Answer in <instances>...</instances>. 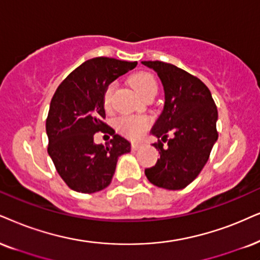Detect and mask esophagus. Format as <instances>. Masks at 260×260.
<instances>
[{"instance_id": "esophagus-1", "label": "esophagus", "mask_w": 260, "mask_h": 260, "mask_svg": "<svg viewBox=\"0 0 260 260\" xmlns=\"http://www.w3.org/2000/svg\"><path fill=\"white\" fill-rule=\"evenodd\" d=\"M141 146V143H132V149L138 150Z\"/></svg>"}]
</instances>
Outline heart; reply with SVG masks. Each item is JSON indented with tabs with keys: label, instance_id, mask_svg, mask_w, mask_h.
<instances>
[{
	"label": "heart",
	"instance_id": "obj_1",
	"mask_svg": "<svg viewBox=\"0 0 260 260\" xmlns=\"http://www.w3.org/2000/svg\"><path fill=\"white\" fill-rule=\"evenodd\" d=\"M129 84L137 93H139L141 97H147L150 94L157 93V81L152 74L147 72H138L129 78ZM116 87V84L111 83L108 85L103 94V103L106 109H110L111 107V98ZM116 129L124 137L129 139H138L143 136L147 128L150 127L151 120L147 116L143 115H123L116 121Z\"/></svg>",
	"mask_w": 260,
	"mask_h": 260
}]
</instances>
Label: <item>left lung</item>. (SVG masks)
<instances>
[{"label": "left lung", "instance_id": "1", "mask_svg": "<svg viewBox=\"0 0 260 260\" xmlns=\"http://www.w3.org/2000/svg\"><path fill=\"white\" fill-rule=\"evenodd\" d=\"M141 63L156 72L166 97L162 114L151 129L158 138L153 146L160 157L145 169V175L157 187L182 189L202 172L217 140V107L208 86L188 72L162 61ZM170 132L174 137L168 140Z\"/></svg>", "mask_w": 260, "mask_h": 260}]
</instances>
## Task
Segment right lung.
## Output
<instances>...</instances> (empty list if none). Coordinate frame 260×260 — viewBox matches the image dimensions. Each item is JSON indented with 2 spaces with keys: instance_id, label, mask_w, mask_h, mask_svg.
<instances>
[{
  "instance_id": "obj_1",
  "label": "right lung",
  "mask_w": 260,
  "mask_h": 260,
  "mask_svg": "<svg viewBox=\"0 0 260 260\" xmlns=\"http://www.w3.org/2000/svg\"><path fill=\"white\" fill-rule=\"evenodd\" d=\"M138 62L110 57L87 60L55 91L47 117L48 153L58 175L75 192L94 193L110 185L117 158L131 143L104 122L103 94L111 81L133 70ZM109 133L106 146L93 143L94 133Z\"/></svg>"
}]
</instances>
